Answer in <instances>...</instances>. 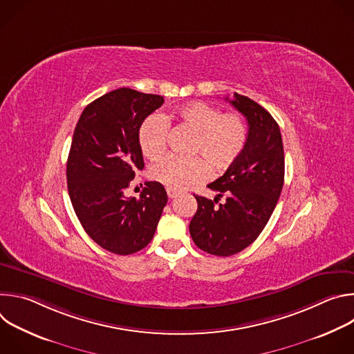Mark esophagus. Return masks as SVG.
I'll list each match as a JSON object with an SVG mask.
<instances>
[{
    "label": "esophagus",
    "instance_id": "esophagus-1",
    "mask_svg": "<svg viewBox=\"0 0 354 354\" xmlns=\"http://www.w3.org/2000/svg\"><path fill=\"white\" fill-rule=\"evenodd\" d=\"M167 194H168V197H169V198H174V197H176L178 192H176V190H174V189H171V187H167Z\"/></svg>",
    "mask_w": 354,
    "mask_h": 354
}]
</instances>
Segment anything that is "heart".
<instances>
[{
	"instance_id": "1",
	"label": "heart",
	"mask_w": 354,
	"mask_h": 354,
	"mask_svg": "<svg viewBox=\"0 0 354 354\" xmlns=\"http://www.w3.org/2000/svg\"><path fill=\"white\" fill-rule=\"evenodd\" d=\"M171 118L193 133L189 154L198 157L168 156L151 167V176L167 187L183 190L205 182L210 176V167L220 174L241 157L248 138L243 119L232 112L220 113L205 102H190L176 108L171 116L153 113L144 119L138 129V145L145 158L157 160L164 154Z\"/></svg>"
}]
</instances>
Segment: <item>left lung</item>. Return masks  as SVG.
Segmentation results:
<instances>
[{"label": "left lung", "mask_w": 354, "mask_h": 354, "mask_svg": "<svg viewBox=\"0 0 354 354\" xmlns=\"http://www.w3.org/2000/svg\"><path fill=\"white\" fill-rule=\"evenodd\" d=\"M230 104L246 118L245 148L221 178L207 185L217 192L214 201L194 194L197 212L189 225L196 246L217 257L235 255L259 236L284 182V149L276 120L255 100L236 92ZM223 195L226 201L221 205L218 200Z\"/></svg>", "instance_id": "1"}]
</instances>
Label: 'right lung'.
<instances>
[{
	"label": "right lung",
	"instance_id": "1",
	"mask_svg": "<svg viewBox=\"0 0 354 354\" xmlns=\"http://www.w3.org/2000/svg\"><path fill=\"white\" fill-rule=\"evenodd\" d=\"M164 96L119 88L91 102L75 126L67 186L85 232L116 255H131L153 239L168 201L160 182H145L140 198L124 197L144 168L138 129Z\"/></svg>",
	"mask_w": 354,
	"mask_h": 354
}]
</instances>
